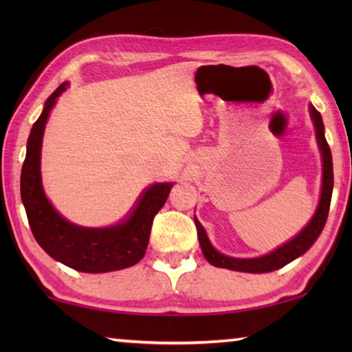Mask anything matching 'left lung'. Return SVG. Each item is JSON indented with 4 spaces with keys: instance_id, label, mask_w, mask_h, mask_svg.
Wrapping results in <instances>:
<instances>
[{
    "instance_id": "left-lung-1",
    "label": "left lung",
    "mask_w": 352,
    "mask_h": 352,
    "mask_svg": "<svg viewBox=\"0 0 352 352\" xmlns=\"http://www.w3.org/2000/svg\"><path fill=\"white\" fill-rule=\"evenodd\" d=\"M311 116L315 126V133H317L320 151H321V155H323V184H321V199H320V204L315 216L312 217V220L309 222L306 228L302 230L296 237H294V239L289 241L287 243H284L283 247L276 248L275 252H272L265 256H261V258H254V259H236V258H230V256L219 253L217 250L211 245L204 226H201L199 220L194 217L195 226H197V234H199L201 252H204L206 261L214 267H222V269L247 272V273L273 272V270L281 269V267H284L285 264H289V262L296 259L298 256L305 254L307 250L312 247V243L317 241V237L320 236L321 230H323V226L326 223L327 214H329L332 188H333V172H332L331 148L324 138L323 119H321L320 111L315 109L314 105H311Z\"/></svg>"
}]
</instances>
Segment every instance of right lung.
I'll return each instance as SVG.
<instances>
[{"mask_svg":"<svg viewBox=\"0 0 352 352\" xmlns=\"http://www.w3.org/2000/svg\"><path fill=\"white\" fill-rule=\"evenodd\" d=\"M65 88L67 83H62L47 98L45 109L32 126L28 140L20 188L29 226L35 241L51 258L77 272L105 273L127 269L144 256L153 217L168 200L172 183H155L148 186L133 211L116 225L87 228L65 220L46 199L40 174L45 124L56 99Z\"/></svg>","mask_w":352,"mask_h":352,"instance_id":"obj_1","label":"right lung"}]
</instances>
